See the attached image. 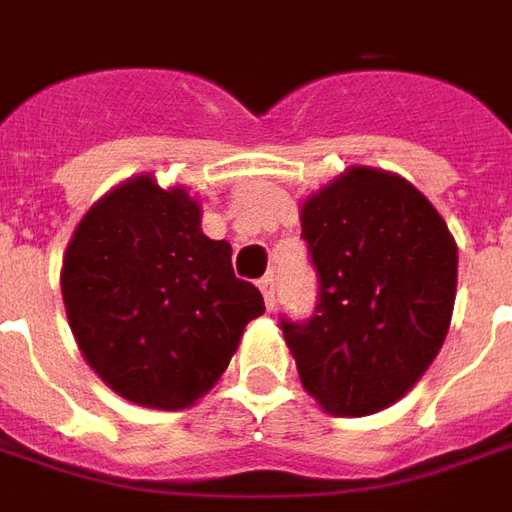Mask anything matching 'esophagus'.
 <instances>
[{"label":"esophagus","instance_id":"1","mask_svg":"<svg viewBox=\"0 0 512 512\" xmlns=\"http://www.w3.org/2000/svg\"><path fill=\"white\" fill-rule=\"evenodd\" d=\"M257 288H260L263 299H266V307L271 310V307H274V277H271V274H266L263 279H257Z\"/></svg>","mask_w":512,"mask_h":512}]
</instances>
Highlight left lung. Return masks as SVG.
Segmentation results:
<instances>
[{"instance_id":"8db88e82","label":"left lung","mask_w":512,"mask_h":512,"mask_svg":"<svg viewBox=\"0 0 512 512\" xmlns=\"http://www.w3.org/2000/svg\"><path fill=\"white\" fill-rule=\"evenodd\" d=\"M318 274L307 321L282 318L304 389L334 417H367L417 384L447 337L458 249L406 178L351 167L301 208Z\"/></svg>"}]
</instances>
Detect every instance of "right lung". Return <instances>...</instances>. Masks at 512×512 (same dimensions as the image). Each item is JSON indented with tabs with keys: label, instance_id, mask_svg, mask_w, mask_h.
Instances as JSON below:
<instances>
[{
	"label": "right lung",
	"instance_id": "add662e5",
	"mask_svg": "<svg viewBox=\"0 0 512 512\" xmlns=\"http://www.w3.org/2000/svg\"><path fill=\"white\" fill-rule=\"evenodd\" d=\"M200 213L186 189L136 175L84 213L62 260L79 351L139 406L189 408L266 312L260 290L235 277L230 244L202 233Z\"/></svg>",
	"mask_w": 512,
	"mask_h": 512
}]
</instances>
